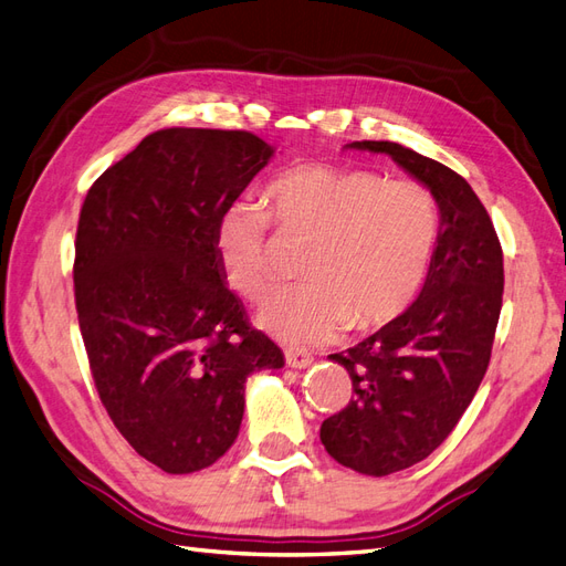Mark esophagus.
Masks as SVG:
<instances>
[{"label": "esophagus", "mask_w": 566, "mask_h": 566, "mask_svg": "<svg viewBox=\"0 0 566 566\" xmlns=\"http://www.w3.org/2000/svg\"><path fill=\"white\" fill-rule=\"evenodd\" d=\"M285 361H287L290 369L302 371V369H310V366L314 364V357L307 355V353H302V349H285Z\"/></svg>", "instance_id": "1"}]
</instances>
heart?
<instances>
[{
	"mask_svg": "<svg viewBox=\"0 0 566 566\" xmlns=\"http://www.w3.org/2000/svg\"><path fill=\"white\" fill-rule=\"evenodd\" d=\"M266 221L310 240L304 283L285 287L259 324L297 345H324L349 326L369 333L402 316L429 279L438 245V207L421 182L374 171L304 164L264 190L259 209L235 205L217 231L223 281L250 302L273 285Z\"/></svg>",
	"mask_w": 566,
	"mask_h": 566,
	"instance_id": "1",
	"label": "heart"
}]
</instances>
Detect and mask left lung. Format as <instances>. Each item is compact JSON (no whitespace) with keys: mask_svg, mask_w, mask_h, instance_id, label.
Wrapping results in <instances>:
<instances>
[{"mask_svg":"<svg viewBox=\"0 0 566 566\" xmlns=\"http://www.w3.org/2000/svg\"><path fill=\"white\" fill-rule=\"evenodd\" d=\"M345 147L388 155L431 190L440 217L429 279L415 304L331 355L353 378V397L321 423V442L338 464L388 476L426 460L471 405L491 361L505 269L493 221L460 174L388 140Z\"/></svg>","mask_w":566,"mask_h":566,"instance_id":"1","label":"left lung"}]
</instances>
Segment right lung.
Masks as SVG:
<instances>
[{"instance_id":"1","label":"right lung","mask_w":566,"mask_h":566,"mask_svg":"<svg viewBox=\"0 0 566 566\" xmlns=\"http://www.w3.org/2000/svg\"><path fill=\"white\" fill-rule=\"evenodd\" d=\"M273 151L248 130H157L83 202L73 287L90 371L120 436L166 473L223 457L248 378L285 364L217 259L223 213Z\"/></svg>"}]
</instances>
